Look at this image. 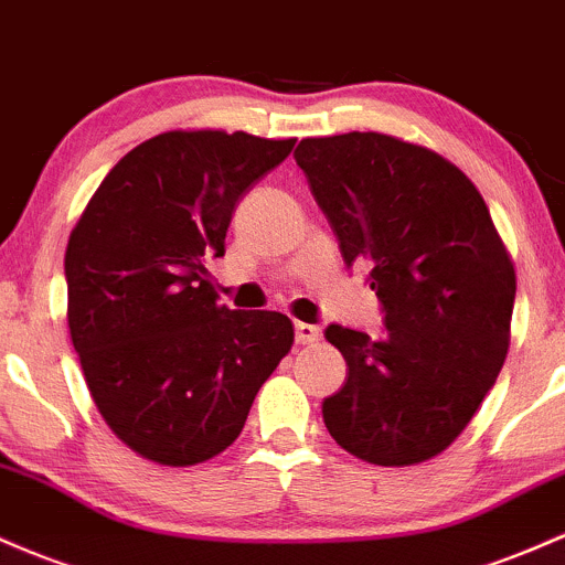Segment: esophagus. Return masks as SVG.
Masks as SVG:
<instances>
[{
  "label": "esophagus",
  "mask_w": 565,
  "mask_h": 565,
  "mask_svg": "<svg viewBox=\"0 0 565 565\" xmlns=\"http://www.w3.org/2000/svg\"><path fill=\"white\" fill-rule=\"evenodd\" d=\"M295 338L300 345H313L321 340V327L306 324V321H297L295 324Z\"/></svg>",
  "instance_id": "34e87169"
}]
</instances>
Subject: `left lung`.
Returning <instances> with one entry per match:
<instances>
[{"label":"left lung","instance_id":"obj_1","mask_svg":"<svg viewBox=\"0 0 565 565\" xmlns=\"http://www.w3.org/2000/svg\"><path fill=\"white\" fill-rule=\"evenodd\" d=\"M295 160L349 265H367L383 338L330 324L349 364L321 402L332 439L377 467L443 454L510 349L514 265L486 201L443 154L386 134L302 139Z\"/></svg>","mask_w":565,"mask_h":565}]
</instances>
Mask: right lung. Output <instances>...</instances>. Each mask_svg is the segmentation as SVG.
I'll return each instance as SVG.
<instances>
[{"label":"right lung","instance_id":"obj_1","mask_svg":"<svg viewBox=\"0 0 565 565\" xmlns=\"http://www.w3.org/2000/svg\"><path fill=\"white\" fill-rule=\"evenodd\" d=\"M297 139L166 131L111 169L74 225L70 334L107 426L163 467L235 443L259 386L295 343L276 311L220 306L206 263L225 254L241 195Z\"/></svg>","mask_w":565,"mask_h":565}]
</instances>
